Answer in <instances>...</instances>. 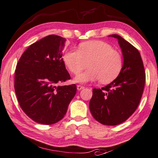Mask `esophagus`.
<instances>
[{"mask_svg":"<svg viewBox=\"0 0 158 158\" xmlns=\"http://www.w3.org/2000/svg\"><path fill=\"white\" fill-rule=\"evenodd\" d=\"M77 90L80 91V90H81V89H84V86H81V85H77Z\"/></svg>","mask_w":158,"mask_h":158,"instance_id":"34e87169","label":"esophagus"}]
</instances>
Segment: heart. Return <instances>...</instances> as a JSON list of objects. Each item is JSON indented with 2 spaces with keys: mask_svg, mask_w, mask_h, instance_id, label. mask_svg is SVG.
<instances>
[{
  "mask_svg": "<svg viewBox=\"0 0 158 158\" xmlns=\"http://www.w3.org/2000/svg\"><path fill=\"white\" fill-rule=\"evenodd\" d=\"M63 60L69 71L74 74L85 69L89 63V69L74 77V81L79 84L101 79L108 84L118 76L123 67L121 55L106 42L92 40L79 44V49L66 52Z\"/></svg>",
  "mask_w": 158,
  "mask_h": 158,
  "instance_id": "1",
  "label": "heart"
}]
</instances>
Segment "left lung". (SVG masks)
<instances>
[{"mask_svg":"<svg viewBox=\"0 0 158 158\" xmlns=\"http://www.w3.org/2000/svg\"><path fill=\"white\" fill-rule=\"evenodd\" d=\"M123 67L118 76L102 89H94L89 109L98 122L107 126L121 124L135 112L142 97L145 73L139 51L118 35Z\"/></svg>","mask_w":158,"mask_h":158,"instance_id":"1","label":"left lung"}]
</instances>
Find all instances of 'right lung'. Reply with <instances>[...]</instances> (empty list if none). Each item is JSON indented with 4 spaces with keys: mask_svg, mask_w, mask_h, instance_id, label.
Wrapping results in <instances>:
<instances>
[{
    "mask_svg": "<svg viewBox=\"0 0 158 158\" xmlns=\"http://www.w3.org/2000/svg\"><path fill=\"white\" fill-rule=\"evenodd\" d=\"M66 39L50 35L28 47L15 72V91L28 117L44 125L64 118L77 92V86H59L70 75L62 58Z\"/></svg>",
    "mask_w": 158,
    "mask_h": 158,
    "instance_id": "add662e5",
    "label": "right lung"
}]
</instances>
